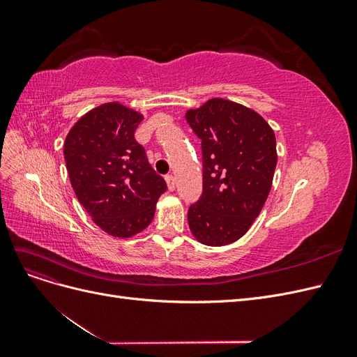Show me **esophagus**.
Returning <instances> with one entry per match:
<instances>
[{"mask_svg": "<svg viewBox=\"0 0 357 357\" xmlns=\"http://www.w3.org/2000/svg\"><path fill=\"white\" fill-rule=\"evenodd\" d=\"M165 180H167V185H168V190H174V189H176V186H177L176 178L172 177V176H167V177H165Z\"/></svg>", "mask_w": 357, "mask_h": 357, "instance_id": "34e87169", "label": "esophagus"}]
</instances>
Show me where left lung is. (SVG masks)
Wrapping results in <instances>:
<instances>
[{
  "label": "left lung",
  "instance_id": "obj_1",
  "mask_svg": "<svg viewBox=\"0 0 357 357\" xmlns=\"http://www.w3.org/2000/svg\"><path fill=\"white\" fill-rule=\"evenodd\" d=\"M186 121L202 150V195L189 207V228L205 245L231 244L250 229L271 190L274 131L261 114L223 98L188 110Z\"/></svg>",
  "mask_w": 357,
  "mask_h": 357
}]
</instances>
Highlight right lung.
I'll list each match as a JSON object with an SVG mask.
<instances>
[{"instance_id":"1","label":"right lung","mask_w":357,"mask_h":357,"mask_svg":"<svg viewBox=\"0 0 357 357\" xmlns=\"http://www.w3.org/2000/svg\"><path fill=\"white\" fill-rule=\"evenodd\" d=\"M143 114L121 102L98 105L82 116L63 143L75 197L96 226L129 238L153 220L167 183L150 167L134 132Z\"/></svg>"}]
</instances>
